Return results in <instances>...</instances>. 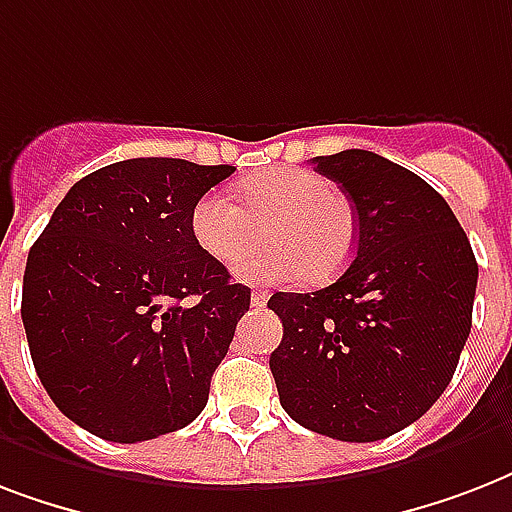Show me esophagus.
I'll return each mask as SVG.
<instances>
[{
    "label": "esophagus",
    "mask_w": 512,
    "mask_h": 512,
    "mask_svg": "<svg viewBox=\"0 0 512 512\" xmlns=\"http://www.w3.org/2000/svg\"><path fill=\"white\" fill-rule=\"evenodd\" d=\"M268 297H271V292H268V289H255V292H252V305H255V308H265Z\"/></svg>",
    "instance_id": "obj_1"
}]
</instances>
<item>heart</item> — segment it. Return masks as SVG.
Here are the masks:
<instances>
[{"mask_svg":"<svg viewBox=\"0 0 512 512\" xmlns=\"http://www.w3.org/2000/svg\"><path fill=\"white\" fill-rule=\"evenodd\" d=\"M239 201L220 191L204 193L191 212L199 247L220 263H231L272 220L274 241L233 263L244 281L332 279L350 260L356 244V215L350 201L327 177L297 167H276L239 183Z\"/></svg>","mask_w":512,"mask_h":512,"instance_id":"b5f03b06","label":"heart"}]
</instances>
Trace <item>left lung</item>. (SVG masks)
Wrapping results in <instances>:
<instances>
[{"label": "left lung", "instance_id": "8db88e82", "mask_svg": "<svg viewBox=\"0 0 512 512\" xmlns=\"http://www.w3.org/2000/svg\"><path fill=\"white\" fill-rule=\"evenodd\" d=\"M356 212L335 284L268 300L284 324L271 372L284 412L337 441H380L436 404L473 324L478 263L444 196L372 151L316 156Z\"/></svg>", "mask_w": 512, "mask_h": 512}]
</instances>
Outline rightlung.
Instances as JSON below:
<instances>
[{"label": "right lung", "instance_id": "right-lung-1", "mask_svg": "<svg viewBox=\"0 0 512 512\" xmlns=\"http://www.w3.org/2000/svg\"><path fill=\"white\" fill-rule=\"evenodd\" d=\"M233 167L127 159L90 172L28 252L20 316L60 412L135 444L185 428L249 311L191 231L196 201Z\"/></svg>", "mask_w": 512, "mask_h": 512}]
</instances>
